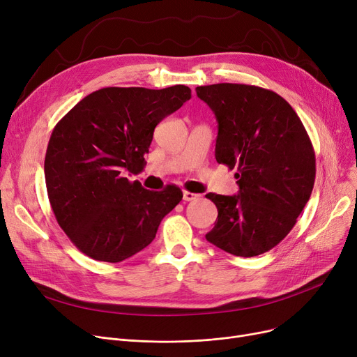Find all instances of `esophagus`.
I'll return each mask as SVG.
<instances>
[{
    "label": "esophagus",
    "mask_w": 357,
    "mask_h": 357,
    "mask_svg": "<svg viewBox=\"0 0 357 357\" xmlns=\"http://www.w3.org/2000/svg\"><path fill=\"white\" fill-rule=\"evenodd\" d=\"M199 195L198 194H194V192H190V191H183V201H192V199H197Z\"/></svg>",
    "instance_id": "1"
}]
</instances>
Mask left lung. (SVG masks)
Returning <instances> with one entry per match:
<instances>
[{
    "instance_id": "8db88e82",
    "label": "left lung",
    "mask_w": 357,
    "mask_h": 357,
    "mask_svg": "<svg viewBox=\"0 0 357 357\" xmlns=\"http://www.w3.org/2000/svg\"><path fill=\"white\" fill-rule=\"evenodd\" d=\"M218 121L215 159L237 167L238 194H207L218 210L205 234L241 257L269 252L295 226L315 181V153L304 124L276 92L246 84L197 86Z\"/></svg>"
}]
</instances>
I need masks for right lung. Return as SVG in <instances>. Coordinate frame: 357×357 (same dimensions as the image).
I'll return each mask as SVG.
<instances>
[{"label":"right lung","mask_w":357,"mask_h":357,"mask_svg":"<svg viewBox=\"0 0 357 357\" xmlns=\"http://www.w3.org/2000/svg\"><path fill=\"white\" fill-rule=\"evenodd\" d=\"M191 98V89L108 86L89 93L54 126L45 178L56 221L93 260L117 264L153 241L182 199L176 185L144 190L126 172L146 165L155 127Z\"/></svg>","instance_id":"add662e5"}]
</instances>
